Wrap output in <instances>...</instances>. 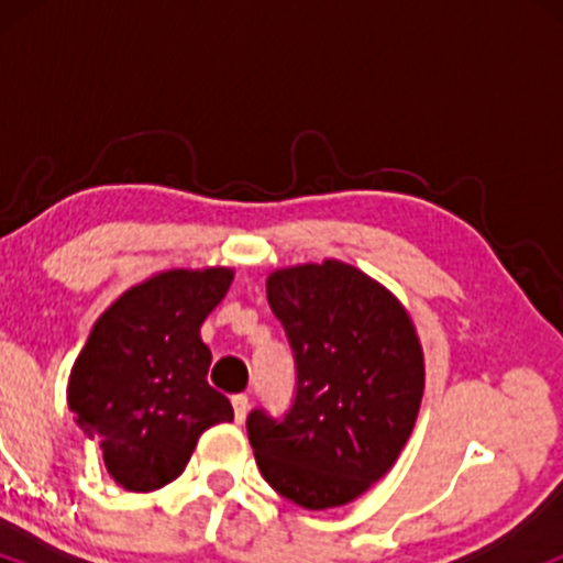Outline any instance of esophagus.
Segmentation results:
<instances>
[{
  "mask_svg": "<svg viewBox=\"0 0 563 563\" xmlns=\"http://www.w3.org/2000/svg\"><path fill=\"white\" fill-rule=\"evenodd\" d=\"M232 410H235V421L243 423L245 412H249V397H245V394H235V397H232Z\"/></svg>",
  "mask_w": 563,
  "mask_h": 563,
  "instance_id": "esophagus-1",
  "label": "esophagus"
}]
</instances>
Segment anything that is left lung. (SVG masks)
I'll use <instances>...</instances> for the list:
<instances>
[{"instance_id": "8db88e82", "label": "left lung", "mask_w": 563, "mask_h": 563, "mask_svg": "<svg viewBox=\"0 0 563 563\" xmlns=\"http://www.w3.org/2000/svg\"><path fill=\"white\" fill-rule=\"evenodd\" d=\"M267 301L296 363L283 418L251 410L256 466L309 510L346 506L397 463L423 397V349L405 307L335 260L277 269Z\"/></svg>"}]
</instances>
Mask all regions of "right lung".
Wrapping results in <instances>:
<instances>
[{
    "label": "right lung",
    "instance_id": "add662e5",
    "mask_svg": "<svg viewBox=\"0 0 563 563\" xmlns=\"http://www.w3.org/2000/svg\"><path fill=\"white\" fill-rule=\"evenodd\" d=\"M232 269H169L121 294L97 318L68 378L74 421L102 450L129 493H153L183 474L198 437L232 421L209 386L200 325L224 299Z\"/></svg>",
    "mask_w": 563,
    "mask_h": 563
}]
</instances>
